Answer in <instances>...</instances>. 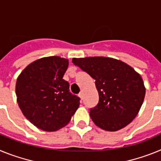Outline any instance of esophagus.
Segmentation results:
<instances>
[{
	"mask_svg": "<svg viewBox=\"0 0 161 161\" xmlns=\"http://www.w3.org/2000/svg\"><path fill=\"white\" fill-rule=\"evenodd\" d=\"M78 96L80 97V99H83V93H82V92H80V93H79V95H78Z\"/></svg>",
	"mask_w": 161,
	"mask_h": 161,
	"instance_id": "obj_1",
	"label": "esophagus"
}]
</instances>
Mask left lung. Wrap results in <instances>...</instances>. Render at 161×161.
<instances>
[{"mask_svg":"<svg viewBox=\"0 0 161 161\" xmlns=\"http://www.w3.org/2000/svg\"><path fill=\"white\" fill-rule=\"evenodd\" d=\"M72 63L95 80L99 101L89 111L93 123L109 131L120 130L131 123L145 96L140 75L113 58H73Z\"/></svg>","mask_w":161,"mask_h":161,"instance_id":"1","label":"left lung"}]
</instances>
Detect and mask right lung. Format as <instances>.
Instances as JSON below:
<instances>
[{
  "label": "right lung",
  "mask_w": 161,
  "mask_h": 161,
  "mask_svg": "<svg viewBox=\"0 0 161 161\" xmlns=\"http://www.w3.org/2000/svg\"><path fill=\"white\" fill-rule=\"evenodd\" d=\"M68 60L59 56L37 59L17 79L16 95L22 114L38 128L55 131L66 126L80 106L63 79Z\"/></svg>",
  "instance_id": "add662e5"
}]
</instances>
